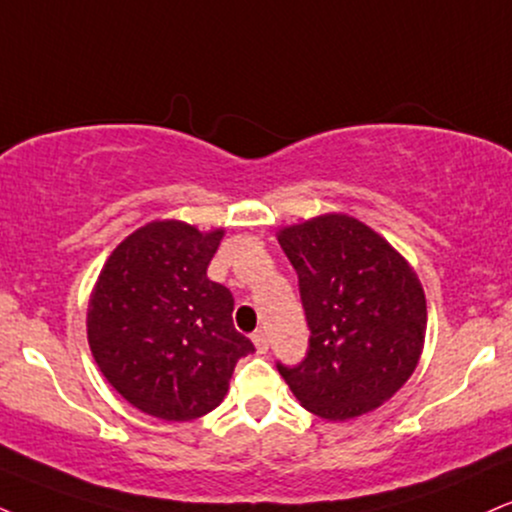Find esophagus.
Returning <instances> with one entry per match:
<instances>
[{
    "mask_svg": "<svg viewBox=\"0 0 512 512\" xmlns=\"http://www.w3.org/2000/svg\"><path fill=\"white\" fill-rule=\"evenodd\" d=\"M251 339H254V346L258 353H266L268 351V334L263 330H256L254 334H251Z\"/></svg>",
    "mask_w": 512,
    "mask_h": 512,
    "instance_id": "obj_1",
    "label": "esophagus"
}]
</instances>
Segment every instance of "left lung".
I'll list each match as a JSON object with an SVG mask.
<instances>
[{
    "mask_svg": "<svg viewBox=\"0 0 512 512\" xmlns=\"http://www.w3.org/2000/svg\"><path fill=\"white\" fill-rule=\"evenodd\" d=\"M311 330L304 361L277 363L301 406L349 420L399 391L425 344V292L413 268L361 220L320 216L280 232Z\"/></svg>",
    "mask_w": 512,
    "mask_h": 512,
    "instance_id": "left-lung-1",
    "label": "left lung"
}]
</instances>
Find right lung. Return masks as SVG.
I'll return each instance as SVG.
<instances>
[{"instance_id": "add662e5", "label": "right lung", "mask_w": 512, "mask_h": 512, "mask_svg": "<svg viewBox=\"0 0 512 512\" xmlns=\"http://www.w3.org/2000/svg\"><path fill=\"white\" fill-rule=\"evenodd\" d=\"M223 230L159 220L113 249L87 308V339L125 401L161 420H194L223 401L254 344L232 325L230 289L206 277Z\"/></svg>"}]
</instances>
